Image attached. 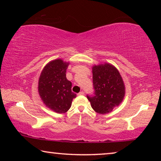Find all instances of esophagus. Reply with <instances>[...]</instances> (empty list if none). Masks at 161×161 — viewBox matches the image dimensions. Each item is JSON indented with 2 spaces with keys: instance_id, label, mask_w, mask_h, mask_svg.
Listing matches in <instances>:
<instances>
[{
  "instance_id": "1",
  "label": "esophagus",
  "mask_w": 161,
  "mask_h": 161,
  "mask_svg": "<svg viewBox=\"0 0 161 161\" xmlns=\"http://www.w3.org/2000/svg\"><path fill=\"white\" fill-rule=\"evenodd\" d=\"M84 92H83V91H81V92H80V93H79L78 94V95H80H80H84Z\"/></svg>"
}]
</instances>
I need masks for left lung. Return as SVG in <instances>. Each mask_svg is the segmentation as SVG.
<instances>
[{
	"mask_svg": "<svg viewBox=\"0 0 161 161\" xmlns=\"http://www.w3.org/2000/svg\"><path fill=\"white\" fill-rule=\"evenodd\" d=\"M94 96L87 99L97 113L105 114L119 107L126 94L123 79L113 64L104 62L92 67Z\"/></svg>",
	"mask_w": 161,
	"mask_h": 161,
	"instance_id": "obj_1",
	"label": "left lung"
}]
</instances>
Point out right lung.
<instances>
[{
  "mask_svg": "<svg viewBox=\"0 0 161 161\" xmlns=\"http://www.w3.org/2000/svg\"><path fill=\"white\" fill-rule=\"evenodd\" d=\"M69 62L62 59L52 60L43 68L38 80V93L44 104L58 114L69 109L77 97L72 92V82L66 77Z\"/></svg>",
  "mask_w": 161,
  "mask_h": 161,
  "instance_id": "obj_1",
  "label": "right lung"
}]
</instances>
